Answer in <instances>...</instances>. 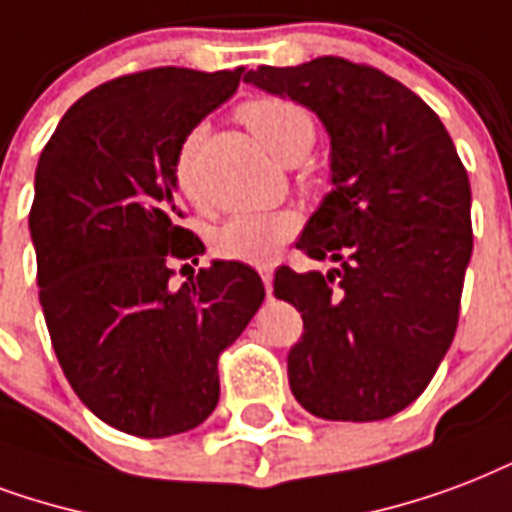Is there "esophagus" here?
<instances>
[{
  "label": "esophagus",
  "instance_id": "esophagus-1",
  "mask_svg": "<svg viewBox=\"0 0 512 512\" xmlns=\"http://www.w3.org/2000/svg\"><path fill=\"white\" fill-rule=\"evenodd\" d=\"M257 273H260V279H263L265 290L271 295V287H273V265H257Z\"/></svg>",
  "mask_w": 512,
  "mask_h": 512
}]
</instances>
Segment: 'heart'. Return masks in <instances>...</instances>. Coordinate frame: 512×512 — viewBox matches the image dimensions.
Returning <instances> with one entry per match:
<instances>
[{
  "label": "heart",
  "instance_id": "obj_1",
  "mask_svg": "<svg viewBox=\"0 0 512 512\" xmlns=\"http://www.w3.org/2000/svg\"><path fill=\"white\" fill-rule=\"evenodd\" d=\"M241 120L255 134L257 142L263 144L276 161L287 163V166L303 161L317 139V123H314L311 112L300 107L298 101L282 99V96H263V99L247 101L241 107ZM201 139H204V131L193 128L179 142L177 155H174V182L195 204H201L193 185V161ZM295 233H298V217L292 212L236 214L222 228H217L214 249L225 260L263 265L271 263L276 252Z\"/></svg>",
  "mask_w": 512,
  "mask_h": 512
}]
</instances>
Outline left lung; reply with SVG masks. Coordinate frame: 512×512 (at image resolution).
<instances>
[{
    "mask_svg": "<svg viewBox=\"0 0 512 512\" xmlns=\"http://www.w3.org/2000/svg\"><path fill=\"white\" fill-rule=\"evenodd\" d=\"M314 109L333 142V193L298 249L330 273L273 276L303 317L290 389L327 421L395 416L427 389L459 325L473 255L470 179L440 117L376 66L322 56L244 77Z\"/></svg>",
    "mask_w": 512,
    "mask_h": 512,
    "instance_id": "8db88e82",
    "label": "left lung"
}]
</instances>
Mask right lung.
Instances as JSON below:
<instances>
[{
  "label": "right lung",
  "instance_id": "obj_1",
  "mask_svg": "<svg viewBox=\"0 0 512 512\" xmlns=\"http://www.w3.org/2000/svg\"><path fill=\"white\" fill-rule=\"evenodd\" d=\"M244 66H155L66 109L39 155L29 212L39 303L58 365L109 427L169 438L209 419L220 354L265 300L244 263L193 271L204 241L174 198L179 142L233 96Z\"/></svg>",
  "mask_w": 512,
  "mask_h": 512
}]
</instances>
